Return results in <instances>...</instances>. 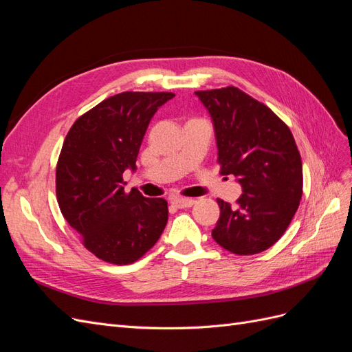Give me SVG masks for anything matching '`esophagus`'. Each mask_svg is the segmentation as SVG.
<instances>
[{
    "mask_svg": "<svg viewBox=\"0 0 352 352\" xmlns=\"http://www.w3.org/2000/svg\"><path fill=\"white\" fill-rule=\"evenodd\" d=\"M172 204L177 208H189L195 204V199L192 198H184V197H175L172 198Z\"/></svg>",
    "mask_w": 352,
    "mask_h": 352,
    "instance_id": "1",
    "label": "esophagus"
}]
</instances>
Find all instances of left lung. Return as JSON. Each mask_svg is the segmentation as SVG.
I'll return each mask as SVG.
<instances>
[{"mask_svg":"<svg viewBox=\"0 0 352 352\" xmlns=\"http://www.w3.org/2000/svg\"><path fill=\"white\" fill-rule=\"evenodd\" d=\"M195 94L214 124L220 173L236 176L243 189L233 206L217 198L220 217L211 236L236 255L263 252L282 238L302 197V163L292 132L236 87Z\"/></svg>","mask_w":352,"mask_h":352,"instance_id":"obj_1","label":"left lung"}]
</instances>
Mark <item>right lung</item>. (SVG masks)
Segmentation results:
<instances>
[{
	"mask_svg": "<svg viewBox=\"0 0 352 352\" xmlns=\"http://www.w3.org/2000/svg\"><path fill=\"white\" fill-rule=\"evenodd\" d=\"M173 92L127 91L101 101L73 123L56 168L63 217L95 257L132 264L150 251L168 219L167 201L126 192L123 172L136 157L153 116Z\"/></svg>",
	"mask_w": 352,
	"mask_h": 352,
	"instance_id": "add662e5",
	"label": "right lung"
}]
</instances>
